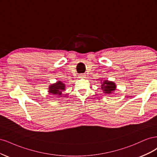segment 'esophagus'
<instances>
[{
  "mask_svg": "<svg viewBox=\"0 0 157 157\" xmlns=\"http://www.w3.org/2000/svg\"><path fill=\"white\" fill-rule=\"evenodd\" d=\"M78 77H79L80 78H84V77H85V75H83V74H80Z\"/></svg>",
  "mask_w": 157,
  "mask_h": 157,
  "instance_id": "esophagus-1",
  "label": "esophagus"
}]
</instances>
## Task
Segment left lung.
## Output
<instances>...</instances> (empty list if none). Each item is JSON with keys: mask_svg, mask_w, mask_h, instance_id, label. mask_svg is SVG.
<instances>
[{"mask_svg": "<svg viewBox=\"0 0 157 157\" xmlns=\"http://www.w3.org/2000/svg\"><path fill=\"white\" fill-rule=\"evenodd\" d=\"M101 89L104 91V93L110 94L113 93L114 90H116V85L113 82L104 80L103 84L101 85Z\"/></svg>", "mask_w": 157, "mask_h": 157, "instance_id": "1", "label": "left lung"}]
</instances>
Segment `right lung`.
I'll return each mask as SVG.
<instances>
[{
    "label": "right lung",
    "mask_w": 157,
    "mask_h": 157,
    "mask_svg": "<svg viewBox=\"0 0 157 157\" xmlns=\"http://www.w3.org/2000/svg\"><path fill=\"white\" fill-rule=\"evenodd\" d=\"M65 85L61 81L57 82L56 84H53L50 86L49 93L52 95L57 94L58 96H61L62 92L65 90Z\"/></svg>",
    "instance_id": "right-lung-1"
}]
</instances>
